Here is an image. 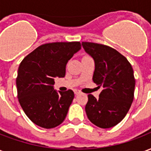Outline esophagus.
Returning a JSON list of instances; mask_svg holds the SVG:
<instances>
[{
  "label": "esophagus",
  "instance_id": "esophagus-1",
  "mask_svg": "<svg viewBox=\"0 0 151 151\" xmlns=\"http://www.w3.org/2000/svg\"><path fill=\"white\" fill-rule=\"evenodd\" d=\"M74 94L75 95H78V94H80V91H78V90H74Z\"/></svg>",
  "mask_w": 151,
  "mask_h": 151
}]
</instances>
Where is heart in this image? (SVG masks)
I'll return each instance as SVG.
<instances>
[{
    "instance_id": "1",
    "label": "heart",
    "mask_w": 151,
    "mask_h": 151,
    "mask_svg": "<svg viewBox=\"0 0 151 151\" xmlns=\"http://www.w3.org/2000/svg\"><path fill=\"white\" fill-rule=\"evenodd\" d=\"M84 57H88V56H84Z\"/></svg>"
}]
</instances>
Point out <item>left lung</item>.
Returning <instances> with one entry per match:
<instances>
[{
  "label": "left lung",
  "mask_w": 151,
  "mask_h": 151,
  "mask_svg": "<svg viewBox=\"0 0 151 151\" xmlns=\"http://www.w3.org/2000/svg\"><path fill=\"white\" fill-rule=\"evenodd\" d=\"M82 45L95 60L93 81L103 88L98 99L88 95L86 112L95 125L111 128L123 120L133 103V68L125 56L111 47L91 42H82Z\"/></svg>",
  "instance_id": "8db88e82"
}]
</instances>
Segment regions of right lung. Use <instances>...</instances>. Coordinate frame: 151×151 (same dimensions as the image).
<instances>
[{
    "label": "right lung",
    "instance_id": "1",
    "mask_svg": "<svg viewBox=\"0 0 151 151\" xmlns=\"http://www.w3.org/2000/svg\"><path fill=\"white\" fill-rule=\"evenodd\" d=\"M80 48V42L44 43L22 60L16 78L18 101L35 124L52 129L65 119L74 93L56 92L54 79L65 77L66 64Z\"/></svg>",
    "mask_w": 151,
    "mask_h": 151
}]
</instances>
